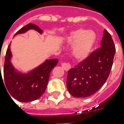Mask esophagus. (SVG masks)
<instances>
[{
	"mask_svg": "<svg viewBox=\"0 0 124 124\" xmlns=\"http://www.w3.org/2000/svg\"><path fill=\"white\" fill-rule=\"evenodd\" d=\"M62 66L66 71H68L70 69V68H71V66H70L69 63H65V62L64 63H62Z\"/></svg>",
	"mask_w": 124,
	"mask_h": 124,
	"instance_id": "obj_1",
	"label": "esophagus"
}]
</instances>
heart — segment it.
<instances>
[{
	"label": "heart",
	"instance_id": "1",
	"mask_svg": "<svg viewBox=\"0 0 124 124\" xmlns=\"http://www.w3.org/2000/svg\"><path fill=\"white\" fill-rule=\"evenodd\" d=\"M96 40V35L92 31L80 28L74 31L68 38L67 42L74 46L72 55L78 60L84 59L91 50Z\"/></svg>",
	"mask_w": 124,
	"mask_h": 124
}]
</instances>
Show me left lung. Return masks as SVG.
<instances>
[{"mask_svg":"<svg viewBox=\"0 0 124 124\" xmlns=\"http://www.w3.org/2000/svg\"><path fill=\"white\" fill-rule=\"evenodd\" d=\"M115 53L112 36L104 30L101 47L68 71L66 84L70 94L76 98H86L101 88L109 75Z\"/></svg>","mask_w":124,"mask_h":124,"instance_id":"8db88e82","label":"left lung"}]
</instances>
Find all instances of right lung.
I'll list each match as a JSON object with an SVG mask.
<instances>
[{
    "mask_svg": "<svg viewBox=\"0 0 124 124\" xmlns=\"http://www.w3.org/2000/svg\"><path fill=\"white\" fill-rule=\"evenodd\" d=\"M31 29L35 30L40 34L42 33V30L38 26L34 24H28L18 31L15 36L25 33ZM11 58L12 53L9 44L4 60L3 82L8 93L22 102L32 101L39 98L46 90L50 72L56 66L58 60H46L30 72L23 74L18 72L12 66L10 62ZM0 79L2 80L1 72Z\"/></svg>",
    "mask_w": 124,
    "mask_h": 124,
    "instance_id": "right-lung-1",
    "label": "right lung"
}]
</instances>
